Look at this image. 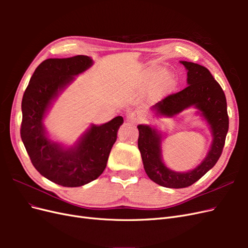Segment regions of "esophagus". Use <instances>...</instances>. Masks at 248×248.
Returning <instances> with one entry per match:
<instances>
[{
    "instance_id": "obj_1",
    "label": "esophagus",
    "mask_w": 248,
    "mask_h": 248,
    "mask_svg": "<svg viewBox=\"0 0 248 248\" xmlns=\"http://www.w3.org/2000/svg\"><path fill=\"white\" fill-rule=\"evenodd\" d=\"M128 120L132 123H139L140 121V118L138 112H131V114H129V116H128Z\"/></svg>"
}]
</instances>
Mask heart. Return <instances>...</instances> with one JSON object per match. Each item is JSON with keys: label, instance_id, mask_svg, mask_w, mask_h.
Segmentation results:
<instances>
[{"label": "heart", "instance_id": "b5f03b06", "mask_svg": "<svg viewBox=\"0 0 248 248\" xmlns=\"http://www.w3.org/2000/svg\"><path fill=\"white\" fill-rule=\"evenodd\" d=\"M156 77V71H151L146 73L140 80V86L152 85V92L155 95H164L170 92L176 86V78L174 74L170 72L162 73Z\"/></svg>", "mask_w": 248, "mask_h": 248}]
</instances>
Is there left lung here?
Listing matches in <instances>:
<instances>
[{"mask_svg": "<svg viewBox=\"0 0 248 248\" xmlns=\"http://www.w3.org/2000/svg\"><path fill=\"white\" fill-rule=\"evenodd\" d=\"M187 69V86L181 91L170 94L152 108L156 114L174 116L191 106H196L211 126L212 147L199 167L187 172L168 169L161 160V136L147 125H139L138 146L149 178L168 188H184L196 183L211 170L222 153L229 130V116L226 95L220 85L206 67L181 62Z\"/></svg>", "mask_w": 248, "mask_h": 248, "instance_id": "8db88e82", "label": "left lung"}]
</instances>
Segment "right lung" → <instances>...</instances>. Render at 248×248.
<instances>
[{"label": "right lung", "instance_id": "obj_1", "mask_svg": "<svg viewBox=\"0 0 248 248\" xmlns=\"http://www.w3.org/2000/svg\"><path fill=\"white\" fill-rule=\"evenodd\" d=\"M91 65L92 60L87 56L44 60L22 96L20 137L30 159L43 177L65 187L82 186L102 174L123 123L119 116L103 125H93L78 145L69 150H63L46 136L42 120L51 100L74 76Z\"/></svg>", "mask_w": 248, "mask_h": 248}]
</instances>
